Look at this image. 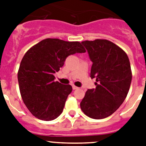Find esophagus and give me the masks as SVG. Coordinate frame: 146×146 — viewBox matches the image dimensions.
I'll list each match as a JSON object with an SVG mask.
<instances>
[{"label":"esophagus","instance_id":"1","mask_svg":"<svg viewBox=\"0 0 146 146\" xmlns=\"http://www.w3.org/2000/svg\"><path fill=\"white\" fill-rule=\"evenodd\" d=\"M72 88H73V90H76V89H77L78 88H77V86H72Z\"/></svg>","mask_w":146,"mask_h":146}]
</instances>
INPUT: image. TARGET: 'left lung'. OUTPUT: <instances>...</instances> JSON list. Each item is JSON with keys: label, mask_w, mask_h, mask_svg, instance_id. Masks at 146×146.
I'll return each instance as SVG.
<instances>
[{"label": "left lung", "mask_w": 146, "mask_h": 146, "mask_svg": "<svg viewBox=\"0 0 146 146\" xmlns=\"http://www.w3.org/2000/svg\"><path fill=\"white\" fill-rule=\"evenodd\" d=\"M93 64L91 77L96 88L88 89L80 102L82 112L94 119H102L116 111L126 99L131 82L130 62L126 52L106 39L81 42Z\"/></svg>", "instance_id": "8db88e82"}]
</instances>
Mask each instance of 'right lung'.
Wrapping results in <instances>:
<instances>
[{
	"instance_id": "1",
	"label": "right lung",
	"mask_w": 146,
	"mask_h": 146,
	"mask_svg": "<svg viewBox=\"0 0 146 146\" xmlns=\"http://www.w3.org/2000/svg\"><path fill=\"white\" fill-rule=\"evenodd\" d=\"M82 52L86 50L79 42L58 38L44 39L27 51L17 78L22 99L36 118L52 121L61 114L72 87L55 82L54 74L69 55Z\"/></svg>"
}]
</instances>
